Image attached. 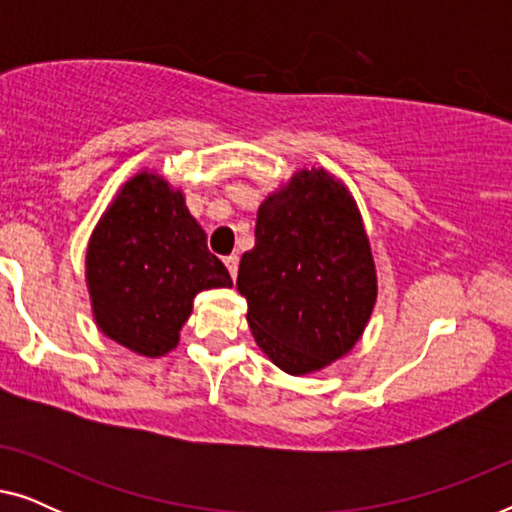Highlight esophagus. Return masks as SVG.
<instances>
[{"label": "esophagus", "instance_id": "esophagus-1", "mask_svg": "<svg viewBox=\"0 0 512 512\" xmlns=\"http://www.w3.org/2000/svg\"><path fill=\"white\" fill-rule=\"evenodd\" d=\"M223 263H226L230 277L235 279V277H237V265H240V258H237L235 254H233V256H226V258H223Z\"/></svg>", "mask_w": 512, "mask_h": 512}]
</instances>
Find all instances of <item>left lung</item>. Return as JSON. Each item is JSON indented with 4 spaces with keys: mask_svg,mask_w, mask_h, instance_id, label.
<instances>
[{
    "mask_svg": "<svg viewBox=\"0 0 512 512\" xmlns=\"http://www.w3.org/2000/svg\"><path fill=\"white\" fill-rule=\"evenodd\" d=\"M237 291L256 345L284 373H317L352 352L373 314L377 272L340 179L324 167L298 170L261 202Z\"/></svg>",
    "mask_w": 512,
    "mask_h": 512,
    "instance_id": "obj_1",
    "label": "left lung"
}]
</instances>
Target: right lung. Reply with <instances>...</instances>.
<instances>
[{"mask_svg": "<svg viewBox=\"0 0 512 512\" xmlns=\"http://www.w3.org/2000/svg\"><path fill=\"white\" fill-rule=\"evenodd\" d=\"M86 284L97 328L130 352L158 359L179 345L193 298L230 289L233 279L207 249L184 191L158 172L139 170L90 235Z\"/></svg>", "mask_w": 512, "mask_h": 512, "instance_id": "obj_1", "label": "right lung"}]
</instances>
